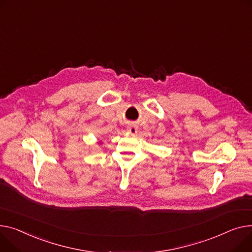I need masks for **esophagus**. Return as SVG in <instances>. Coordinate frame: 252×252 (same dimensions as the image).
I'll return each mask as SVG.
<instances>
[{
  "instance_id": "obj_1",
  "label": "esophagus",
  "mask_w": 252,
  "mask_h": 252,
  "mask_svg": "<svg viewBox=\"0 0 252 252\" xmlns=\"http://www.w3.org/2000/svg\"><path fill=\"white\" fill-rule=\"evenodd\" d=\"M127 130L131 133H136L137 132V126H128Z\"/></svg>"
}]
</instances>
